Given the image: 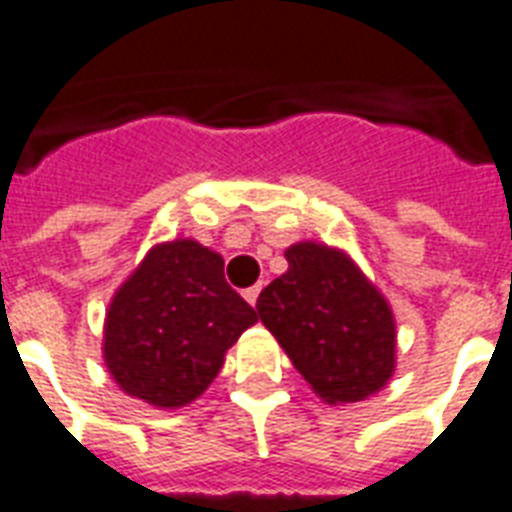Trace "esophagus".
I'll return each instance as SVG.
<instances>
[{"instance_id": "esophagus-1", "label": "esophagus", "mask_w": 512, "mask_h": 512, "mask_svg": "<svg viewBox=\"0 0 512 512\" xmlns=\"http://www.w3.org/2000/svg\"><path fill=\"white\" fill-rule=\"evenodd\" d=\"M260 284H255V287H249V290H244V298H247L249 306H257V298H260Z\"/></svg>"}]
</instances>
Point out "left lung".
Here are the masks:
<instances>
[{"mask_svg":"<svg viewBox=\"0 0 512 512\" xmlns=\"http://www.w3.org/2000/svg\"><path fill=\"white\" fill-rule=\"evenodd\" d=\"M257 298V317L327 403H357L395 370V319L349 257L303 241Z\"/></svg>","mask_w":512,"mask_h":512,"instance_id":"8db88e82","label":"left lung"}]
</instances>
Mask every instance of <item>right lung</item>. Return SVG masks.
<instances>
[{"label": "right lung", "instance_id": "1", "mask_svg": "<svg viewBox=\"0 0 512 512\" xmlns=\"http://www.w3.org/2000/svg\"><path fill=\"white\" fill-rule=\"evenodd\" d=\"M222 268V257L198 241H169L117 290L104 360L126 395L155 408H179L204 395L225 351L257 322Z\"/></svg>", "mask_w": 512, "mask_h": 512}]
</instances>
